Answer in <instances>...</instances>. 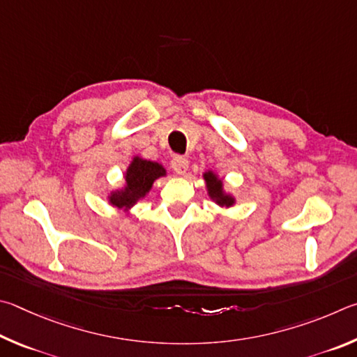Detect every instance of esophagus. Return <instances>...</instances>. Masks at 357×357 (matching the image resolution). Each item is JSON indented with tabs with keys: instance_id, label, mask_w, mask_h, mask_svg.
Returning <instances> with one entry per match:
<instances>
[{
	"instance_id": "obj_1",
	"label": "esophagus",
	"mask_w": 357,
	"mask_h": 357,
	"mask_svg": "<svg viewBox=\"0 0 357 357\" xmlns=\"http://www.w3.org/2000/svg\"><path fill=\"white\" fill-rule=\"evenodd\" d=\"M171 166L177 175H185L186 171H188L190 165H188V160L183 158V156H174L171 161Z\"/></svg>"
}]
</instances>
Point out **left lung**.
<instances>
[{
  "label": "left lung",
  "mask_w": 357,
  "mask_h": 357,
  "mask_svg": "<svg viewBox=\"0 0 357 357\" xmlns=\"http://www.w3.org/2000/svg\"><path fill=\"white\" fill-rule=\"evenodd\" d=\"M204 180L207 183V191L208 196L213 199V201L220 205V207H232L235 204V197L227 195L222 188V180L218 177L213 171H208L204 174Z\"/></svg>",
  "instance_id": "obj_1"
}]
</instances>
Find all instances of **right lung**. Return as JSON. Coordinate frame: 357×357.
I'll use <instances>...</instances> for the list:
<instances>
[{"label": "right lung", "instance_id": "obj_1", "mask_svg": "<svg viewBox=\"0 0 357 357\" xmlns=\"http://www.w3.org/2000/svg\"><path fill=\"white\" fill-rule=\"evenodd\" d=\"M162 175H166V169L160 162L135 156L125 172V186L122 190L111 191L109 204L119 210H130L137 201L146 197L155 180Z\"/></svg>", "mask_w": 357, "mask_h": 357}]
</instances>
